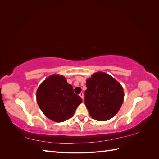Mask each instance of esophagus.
<instances>
[{
  "mask_svg": "<svg viewBox=\"0 0 159 159\" xmlns=\"http://www.w3.org/2000/svg\"><path fill=\"white\" fill-rule=\"evenodd\" d=\"M79 95L80 96V97L81 98V99H84V93H82V92H81L80 94H79Z\"/></svg>",
  "mask_w": 159,
  "mask_h": 159,
  "instance_id": "34e87169",
  "label": "esophagus"
}]
</instances>
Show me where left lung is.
<instances>
[{"label": "left lung", "instance_id": "left-lung-1", "mask_svg": "<svg viewBox=\"0 0 159 159\" xmlns=\"http://www.w3.org/2000/svg\"><path fill=\"white\" fill-rule=\"evenodd\" d=\"M86 87L85 104L91 117L104 121L117 113L123 102L124 92L116 80L99 71L87 80Z\"/></svg>", "mask_w": 159, "mask_h": 159}]
</instances>
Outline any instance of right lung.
<instances>
[{
	"label": "right lung",
	"mask_w": 159,
	"mask_h": 159,
	"mask_svg": "<svg viewBox=\"0 0 159 159\" xmlns=\"http://www.w3.org/2000/svg\"><path fill=\"white\" fill-rule=\"evenodd\" d=\"M38 106L47 117L56 122H63L71 118L82 102L74 93L72 85L64 76L52 75L40 85L36 91Z\"/></svg>",
	"instance_id": "right-lung-1"
}]
</instances>
